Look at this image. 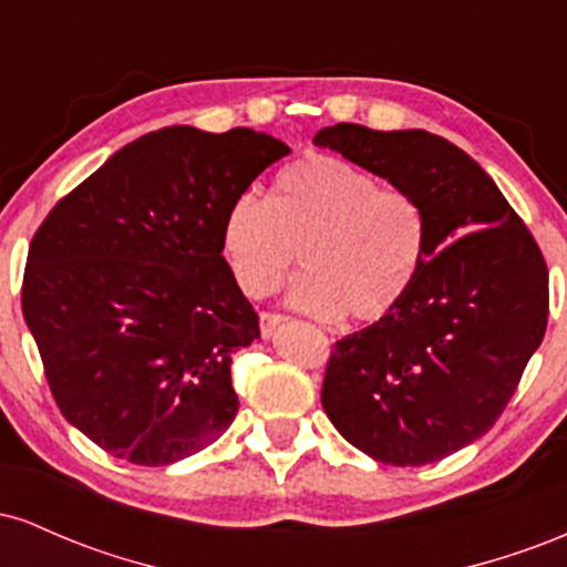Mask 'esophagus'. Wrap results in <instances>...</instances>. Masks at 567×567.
Instances as JSON below:
<instances>
[{"label":"esophagus","mask_w":567,"mask_h":567,"mask_svg":"<svg viewBox=\"0 0 567 567\" xmlns=\"http://www.w3.org/2000/svg\"><path fill=\"white\" fill-rule=\"evenodd\" d=\"M285 320H288V317L277 315V311H264V315H261V336H264V338H271V336H275V330H277L279 324H282Z\"/></svg>","instance_id":"34e87169"}]
</instances>
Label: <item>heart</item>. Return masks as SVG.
<instances>
[{
    "mask_svg": "<svg viewBox=\"0 0 567 567\" xmlns=\"http://www.w3.org/2000/svg\"><path fill=\"white\" fill-rule=\"evenodd\" d=\"M424 202L351 162L309 154L277 175L269 202L239 194L220 220V256L250 298L271 296L301 264L290 301L309 315L379 322L426 261Z\"/></svg>",
    "mask_w": 567,
    "mask_h": 567,
    "instance_id": "1",
    "label": "heart"
}]
</instances>
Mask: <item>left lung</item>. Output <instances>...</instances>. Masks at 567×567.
Returning a JSON list of instances; mask_svg holds the SVG:
<instances>
[{
    "label": "left lung",
    "mask_w": 567,
    "mask_h": 567,
    "mask_svg": "<svg viewBox=\"0 0 567 567\" xmlns=\"http://www.w3.org/2000/svg\"><path fill=\"white\" fill-rule=\"evenodd\" d=\"M315 143L413 192L429 216L413 290L336 343L322 408L370 458L432 464L483 437L509 405L546 333V261L491 175L451 141L341 122Z\"/></svg>",
    "instance_id": "left-lung-1"
}]
</instances>
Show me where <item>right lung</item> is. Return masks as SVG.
Masks as SVG:
<instances>
[{
  "label": "right lung",
  "instance_id": "obj_1",
  "mask_svg": "<svg viewBox=\"0 0 567 567\" xmlns=\"http://www.w3.org/2000/svg\"><path fill=\"white\" fill-rule=\"evenodd\" d=\"M290 148L247 127L141 135L69 192L31 239L23 320L44 379L106 453L167 466L229 429L231 354L258 315L220 256V220Z\"/></svg>",
  "mask_w": 567,
  "mask_h": 567
}]
</instances>
